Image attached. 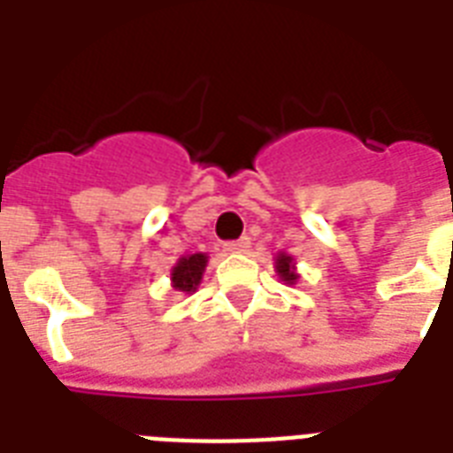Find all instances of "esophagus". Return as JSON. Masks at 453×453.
Here are the masks:
<instances>
[{"label": "esophagus", "instance_id": "34e87169", "mask_svg": "<svg viewBox=\"0 0 453 453\" xmlns=\"http://www.w3.org/2000/svg\"><path fill=\"white\" fill-rule=\"evenodd\" d=\"M249 247H251V240H249V237H242V240L226 242V244H223V249H226L227 254H244Z\"/></svg>", "mask_w": 453, "mask_h": 453}]
</instances>
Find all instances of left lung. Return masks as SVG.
<instances>
[{
    "instance_id": "1",
    "label": "left lung",
    "mask_w": 453,
    "mask_h": 453,
    "mask_svg": "<svg viewBox=\"0 0 453 453\" xmlns=\"http://www.w3.org/2000/svg\"><path fill=\"white\" fill-rule=\"evenodd\" d=\"M275 273L280 275V280H282L287 287H294V284L298 282V270H296V261H294V256L287 254V251H280V254L275 256Z\"/></svg>"
}]
</instances>
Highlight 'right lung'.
Listing matches in <instances>:
<instances>
[{
  "instance_id": "right-lung-1",
  "label": "right lung",
  "mask_w": 453,
  "mask_h": 453,
  "mask_svg": "<svg viewBox=\"0 0 453 453\" xmlns=\"http://www.w3.org/2000/svg\"><path fill=\"white\" fill-rule=\"evenodd\" d=\"M206 263H209V256L206 254H185L176 261V265L171 268V287L180 294H195L197 287L202 284V277H204Z\"/></svg>"
}]
</instances>
